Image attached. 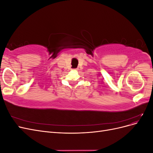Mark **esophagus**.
Here are the masks:
<instances>
[{
	"mask_svg": "<svg viewBox=\"0 0 153 153\" xmlns=\"http://www.w3.org/2000/svg\"><path fill=\"white\" fill-rule=\"evenodd\" d=\"M73 70H74V71H76V69H73Z\"/></svg>",
	"mask_w": 153,
	"mask_h": 153,
	"instance_id": "34e87169",
	"label": "esophagus"
}]
</instances>
